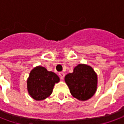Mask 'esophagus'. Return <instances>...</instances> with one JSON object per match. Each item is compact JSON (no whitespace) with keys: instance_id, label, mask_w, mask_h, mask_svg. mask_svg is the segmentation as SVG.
I'll list each match as a JSON object with an SVG mask.
<instances>
[{"instance_id":"obj_1","label":"esophagus","mask_w":124,"mask_h":124,"mask_svg":"<svg viewBox=\"0 0 124 124\" xmlns=\"http://www.w3.org/2000/svg\"><path fill=\"white\" fill-rule=\"evenodd\" d=\"M58 75H59L60 79L63 80V78H64V77L65 74L64 72H60L58 73Z\"/></svg>"}]
</instances>
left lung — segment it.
Returning a JSON list of instances; mask_svg holds the SVG:
<instances>
[{"label":"left lung","instance_id":"obj_1","mask_svg":"<svg viewBox=\"0 0 124 124\" xmlns=\"http://www.w3.org/2000/svg\"><path fill=\"white\" fill-rule=\"evenodd\" d=\"M65 82L71 94L79 100L84 101L95 93L98 79L92 68L80 64L74 68L72 73L65 76Z\"/></svg>","mask_w":124,"mask_h":124}]
</instances>
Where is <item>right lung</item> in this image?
<instances>
[{"instance_id":"1","label":"right lung","mask_w":124,"mask_h":124,"mask_svg":"<svg viewBox=\"0 0 124 124\" xmlns=\"http://www.w3.org/2000/svg\"><path fill=\"white\" fill-rule=\"evenodd\" d=\"M59 77L44 67L37 66L30 73L27 81L28 92L36 100H42L52 92L55 83L58 82Z\"/></svg>"}]
</instances>
